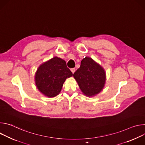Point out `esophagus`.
I'll return each mask as SVG.
<instances>
[{
    "label": "esophagus",
    "mask_w": 145,
    "mask_h": 145,
    "mask_svg": "<svg viewBox=\"0 0 145 145\" xmlns=\"http://www.w3.org/2000/svg\"><path fill=\"white\" fill-rule=\"evenodd\" d=\"M71 70L72 72L73 73H74V72H75V71H76V69H75V68H72V69H71Z\"/></svg>",
    "instance_id": "34e87169"
}]
</instances>
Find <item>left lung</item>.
I'll return each mask as SVG.
<instances>
[{"mask_svg":"<svg viewBox=\"0 0 145 145\" xmlns=\"http://www.w3.org/2000/svg\"><path fill=\"white\" fill-rule=\"evenodd\" d=\"M73 77L82 93L88 97L98 94L106 81L104 69L87 57L82 59L80 67L73 73Z\"/></svg>","mask_w":145,"mask_h":145,"instance_id":"obj_1","label":"left lung"}]
</instances>
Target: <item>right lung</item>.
<instances>
[{
  "mask_svg": "<svg viewBox=\"0 0 145 145\" xmlns=\"http://www.w3.org/2000/svg\"><path fill=\"white\" fill-rule=\"evenodd\" d=\"M73 74L67 68L66 62L54 57L40 65L35 73V84L39 91L44 95L52 97L61 92L67 78Z\"/></svg>",
  "mask_w": 145,
  "mask_h": 145,
  "instance_id": "add662e5",
  "label": "right lung"
}]
</instances>
